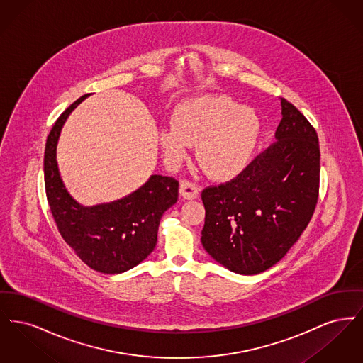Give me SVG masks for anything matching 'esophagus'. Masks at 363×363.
Segmentation results:
<instances>
[{
	"instance_id": "obj_1",
	"label": "esophagus",
	"mask_w": 363,
	"mask_h": 363,
	"mask_svg": "<svg viewBox=\"0 0 363 363\" xmlns=\"http://www.w3.org/2000/svg\"><path fill=\"white\" fill-rule=\"evenodd\" d=\"M179 194L185 200H194L199 196V188L193 182H190V181H182L179 184Z\"/></svg>"
}]
</instances>
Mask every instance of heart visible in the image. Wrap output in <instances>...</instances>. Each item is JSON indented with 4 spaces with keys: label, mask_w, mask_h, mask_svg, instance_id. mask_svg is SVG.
<instances>
[{
    "label": "heart",
    "mask_w": 363,
    "mask_h": 363,
    "mask_svg": "<svg viewBox=\"0 0 363 363\" xmlns=\"http://www.w3.org/2000/svg\"><path fill=\"white\" fill-rule=\"evenodd\" d=\"M173 126L159 130L164 157L175 163L197 144L196 159L215 179L241 173L259 143L261 120L256 110L225 95L185 101L173 113Z\"/></svg>",
    "instance_id": "b5f03b06"
}]
</instances>
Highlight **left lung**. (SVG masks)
<instances>
[{
	"instance_id": "left-lung-1",
	"label": "left lung",
	"mask_w": 363,
	"mask_h": 363,
	"mask_svg": "<svg viewBox=\"0 0 363 363\" xmlns=\"http://www.w3.org/2000/svg\"><path fill=\"white\" fill-rule=\"evenodd\" d=\"M277 141L233 181L203 190L201 243L231 272L257 275L283 259L318 199L320 145L305 116L280 98Z\"/></svg>"
}]
</instances>
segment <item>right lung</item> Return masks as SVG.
Instances as JSON below:
<instances>
[{"instance_id": "add662e5", "label": "right lung", "mask_w": 363, "mask_h": 363, "mask_svg": "<svg viewBox=\"0 0 363 363\" xmlns=\"http://www.w3.org/2000/svg\"><path fill=\"white\" fill-rule=\"evenodd\" d=\"M79 98L60 116L45 148V188L52 218L62 238L86 265L102 274L135 268L155 249L162 215L178 200V181L154 174L130 194L96 206L73 199L58 170L57 144Z\"/></svg>"}]
</instances>
